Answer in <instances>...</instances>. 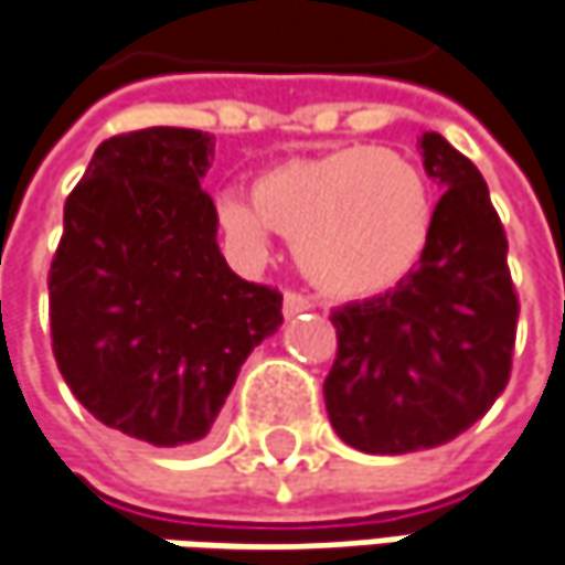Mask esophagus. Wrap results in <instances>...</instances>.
Here are the masks:
<instances>
[{
	"mask_svg": "<svg viewBox=\"0 0 565 565\" xmlns=\"http://www.w3.org/2000/svg\"><path fill=\"white\" fill-rule=\"evenodd\" d=\"M303 310H313V300L297 290H284V316H297Z\"/></svg>",
	"mask_w": 565,
	"mask_h": 565,
	"instance_id": "1",
	"label": "esophagus"
}]
</instances>
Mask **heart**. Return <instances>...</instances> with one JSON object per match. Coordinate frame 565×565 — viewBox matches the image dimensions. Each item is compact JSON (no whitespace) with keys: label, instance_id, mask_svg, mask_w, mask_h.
<instances>
[{"label":"heart","instance_id":"1","mask_svg":"<svg viewBox=\"0 0 565 565\" xmlns=\"http://www.w3.org/2000/svg\"><path fill=\"white\" fill-rule=\"evenodd\" d=\"M223 230L262 252L268 230L294 243L316 290L339 300L377 297L406 281L435 230V188L409 152L351 143L265 169L252 201H216Z\"/></svg>","mask_w":565,"mask_h":565}]
</instances>
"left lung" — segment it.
Listing matches in <instances>:
<instances>
[{"label": "left lung", "mask_w": 565, "mask_h": 565, "mask_svg": "<svg viewBox=\"0 0 565 565\" xmlns=\"http://www.w3.org/2000/svg\"><path fill=\"white\" fill-rule=\"evenodd\" d=\"M445 184L415 271L393 290L332 310L335 361L322 383L339 438L364 454L448 445L512 377L518 294L505 226L480 169L441 134L422 137Z\"/></svg>", "instance_id": "8db88e82"}]
</instances>
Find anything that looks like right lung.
Returning <instances> with one entry per match:
<instances>
[{"mask_svg": "<svg viewBox=\"0 0 565 565\" xmlns=\"http://www.w3.org/2000/svg\"><path fill=\"white\" fill-rule=\"evenodd\" d=\"M214 137L147 127L105 140L63 207L51 339L73 396L156 448L201 441L249 351L281 326V290L216 249L201 179Z\"/></svg>", "mask_w": 565, "mask_h": 565, "instance_id": "1", "label": "right lung"}]
</instances>
